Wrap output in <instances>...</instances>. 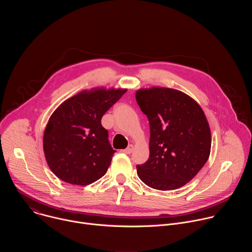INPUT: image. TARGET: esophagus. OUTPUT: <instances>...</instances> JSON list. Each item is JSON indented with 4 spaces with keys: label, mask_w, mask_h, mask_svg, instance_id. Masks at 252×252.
Instances as JSON below:
<instances>
[{
    "label": "esophagus",
    "mask_w": 252,
    "mask_h": 252,
    "mask_svg": "<svg viewBox=\"0 0 252 252\" xmlns=\"http://www.w3.org/2000/svg\"><path fill=\"white\" fill-rule=\"evenodd\" d=\"M122 152L125 153V154H126V155H130V154L133 152V146H129V147H127L126 150H123Z\"/></svg>",
    "instance_id": "obj_1"
}]
</instances>
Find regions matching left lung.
I'll return each mask as SVG.
<instances>
[{
    "instance_id": "8db88e82",
    "label": "left lung",
    "mask_w": 252,
    "mask_h": 252,
    "mask_svg": "<svg viewBox=\"0 0 252 252\" xmlns=\"http://www.w3.org/2000/svg\"><path fill=\"white\" fill-rule=\"evenodd\" d=\"M135 99L150 122V158L136 165L148 187L172 190L186 186L209 158L211 134L200 105L169 88L139 89Z\"/></svg>"
}]
</instances>
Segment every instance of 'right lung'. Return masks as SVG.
Instances as JSON below:
<instances>
[{
	"label": "right lung",
	"instance_id": "1",
	"mask_svg": "<svg viewBox=\"0 0 252 252\" xmlns=\"http://www.w3.org/2000/svg\"><path fill=\"white\" fill-rule=\"evenodd\" d=\"M126 91H83L65 99L52 114L44 131V153L49 167L63 182L88 186L105 174L116 151L101 118Z\"/></svg>",
	"mask_w": 252,
	"mask_h": 252
}]
</instances>
